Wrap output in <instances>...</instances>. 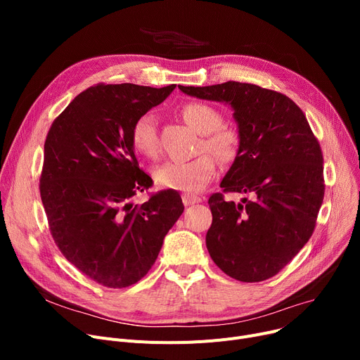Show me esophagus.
I'll use <instances>...</instances> for the list:
<instances>
[{
  "label": "esophagus",
  "instance_id": "esophagus-1",
  "mask_svg": "<svg viewBox=\"0 0 360 360\" xmlns=\"http://www.w3.org/2000/svg\"><path fill=\"white\" fill-rule=\"evenodd\" d=\"M182 201L185 205H194V204H198L201 201V198L195 197V195H190V194H184Z\"/></svg>",
  "mask_w": 360,
  "mask_h": 360
}]
</instances>
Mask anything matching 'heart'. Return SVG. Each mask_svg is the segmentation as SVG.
I'll use <instances>...</instances> for the list:
<instances>
[{"label":"heart","mask_w":360,"mask_h":360,"mask_svg":"<svg viewBox=\"0 0 360 360\" xmlns=\"http://www.w3.org/2000/svg\"><path fill=\"white\" fill-rule=\"evenodd\" d=\"M182 118L202 136L200 151H210L221 163H231L239 153L240 139L238 131L221 125L220 113L205 103L193 102L182 108ZM131 143L139 153L155 158L159 151L158 124L151 112L140 115L131 128ZM216 172V162L210 155H201L188 162H166L155 169V179L159 186L186 194L201 191L212 181Z\"/></svg>","instance_id":"obj_1"}]
</instances>
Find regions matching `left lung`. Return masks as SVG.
<instances>
[{
	"instance_id": "8db88e82",
	"label": "left lung",
	"mask_w": 360,
	"mask_h": 360,
	"mask_svg": "<svg viewBox=\"0 0 360 360\" xmlns=\"http://www.w3.org/2000/svg\"><path fill=\"white\" fill-rule=\"evenodd\" d=\"M188 96L229 105L239 153L209 198L213 223L205 245L216 266L239 281L276 276L309 240L324 200L321 147L297 105L274 90L228 82L179 86Z\"/></svg>"
}]
</instances>
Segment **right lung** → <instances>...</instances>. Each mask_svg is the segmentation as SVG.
Returning a JSON list of instances; mask_svg holds the SVG:
<instances>
[{
	"mask_svg": "<svg viewBox=\"0 0 360 360\" xmlns=\"http://www.w3.org/2000/svg\"><path fill=\"white\" fill-rule=\"evenodd\" d=\"M175 87H90L48 132L41 198L52 238L72 266L106 288H128L141 280L184 212L174 190L141 205L132 202L137 191L151 185L136 159L132 124Z\"/></svg>",
	"mask_w": 360,
	"mask_h": 360,
	"instance_id": "right-lung-1",
	"label": "right lung"
}]
</instances>
